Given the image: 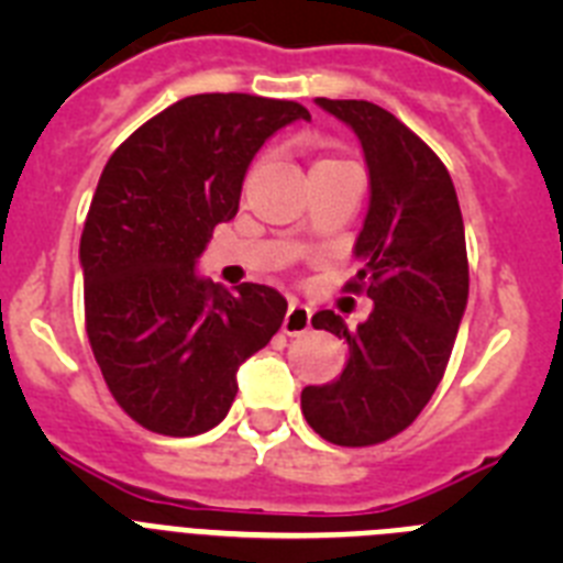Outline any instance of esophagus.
<instances>
[{"instance_id":"esophagus-1","label":"esophagus","mask_w":563,"mask_h":563,"mask_svg":"<svg viewBox=\"0 0 563 563\" xmlns=\"http://www.w3.org/2000/svg\"><path fill=\"white\" fill-rule=\"evenodd\" d=\"M310 307H305L301 301H290V307H287V316L285 321H282V332L285 335H305L307 330H310Z\"/></svg>"}]
</instances>
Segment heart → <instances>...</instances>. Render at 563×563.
Masks as SVG:
<instances>
[{
    "label": "heart",
    "mask_w": 563,
    "mask_h": 563,
    "mask_svg": "<svg viewBox=\"0 0 563 563\" xmlns=\"http://www.w3.org/2000/svg\"><path fill=\"white\" fill-rule=\"evenodd\" d=\"M324 163H338L335 157H321V161H316V166H324Z\"/></svg>",
    "instance_id": "b5f03b06"
}]
</instances>
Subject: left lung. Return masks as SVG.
I'll list each match as a JSON object with an SVG mask.
<instances>
[{
  "mask_svg": "<svg viewBox=\"0 0 563 563\" xmlns=\"http://www.w3.org/2000/svg\"><path fill=\"white\" fill-rule=\"evenodd\" d=\"M350 123L369 166L372 202L355 242L361 271L343 290L375 301L355 330L332 310L316 330L346 341L350 361L301 391V411L327 442L363 449L417 420L440 386L467 305V251L449 168L391 112L369 101L316 98Z\"/></svg>",
  "mask_w": 563,
  "mask_h": 563,
  "instance_id": "8db88e82",
  "label": "left lung"
}]
</instances>
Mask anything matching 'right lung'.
Wrapping results in <instances>:
<instances>
[{
	"mask_svg": "<svg viewBox=\"0 0 563 563\" xmlns=\"http://www.w3.org/2000/svg\"><path fill=\"white\" fill-rule=\"evenodd\" d=\"M301 103L206 92L172 103L114 148L81 233L84 321L107 389L137 426L194 437L225 420L239 363L271 343L273 287L197 278L213 228L239 211L262 143Z\"/></svg>",
	"mask_w": 563,
	"mask_h": 563,
	"instance_id": "add662e5",
	"label": "right lung"
}]
</instances>
